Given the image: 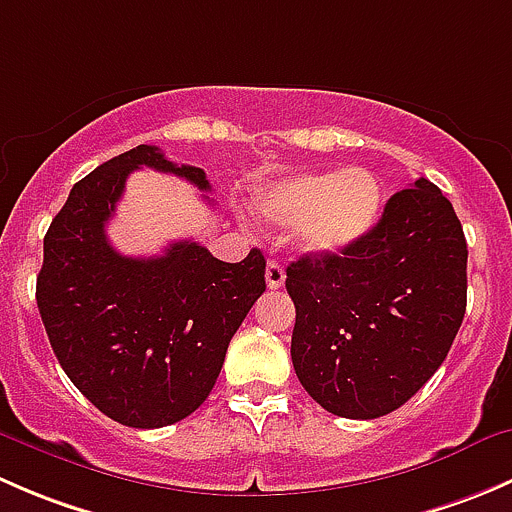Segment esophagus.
Wrapping results in <instances>:
<instances>
[{"instance_id": "esophagus-1", "label": "esophagus", "mask_w": 512, "mask_h": 512, "mask_svg": "<svg viewBox=\"0 0 512 512\" xmlns=\"http://www.w3.org/2000/svg\"><path fill=\"white\" fill-rule=\"evenodd\" d=\"M265 282L270 289H280L285 285V270H282L280 262L270 260L267 262V270H265Z\"/></svg>"}]
</instances>
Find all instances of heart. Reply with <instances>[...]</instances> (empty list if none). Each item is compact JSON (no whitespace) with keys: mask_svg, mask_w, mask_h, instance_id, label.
Returning <instances> with one entry per match:
<instances>
[{"mask_svg":"<svg viewBox=\"0 0 512 512\" xmlns=\"http://www.w3.org/2000/svg\"><path fill=\"white\" fill-rule=\"evenodd\" d=\"M257 213L282 230H299L307 252L334 257L359 245L381 215V185L366 168L294 173L257 195Z\"/></svg>","mask_w":512,"mask_h":512,"instance_id":"heart-1","label":"heart"}]
</instances>
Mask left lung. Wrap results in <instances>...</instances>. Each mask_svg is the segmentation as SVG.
<instances>
[{"label": "left lung", "mask_w": 512, "mask_h": 512, "mask_svg": "<svg viewBox=\"0 0 512 512\" xmlns=\"http://www.w3.org/2000/svg\"><path fill=\"white\" fill-rule=\"evenodd\" d=\"M468 247L451 200L426 178L386 203L374 230L334 257L287 267L292 364L329 414L379 418L436 374L466 314Z\"/></svg>", "instance_id": "8db88e82"}]
</instances>
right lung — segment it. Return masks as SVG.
<instances>
[{"mask_svg":"<svg viewBox=\"0 0 512 512\" xmlns=\"http://www.w3.org/2000/svg\"><path fill=\"white\" fill-rule=\"evenodd\" d=\"M143 165L210 190L203 168L175 165L156 146L98 165L46 230L36 304L76 389L123 426L160 428L210 396L232 334L265 292V257L223 262L193 240L158 257L113 250L106 223Z\"/></svg>","mask_w":512,"mask_h":512,"instance_id":"1","label":"right lung"}]
</instances>
